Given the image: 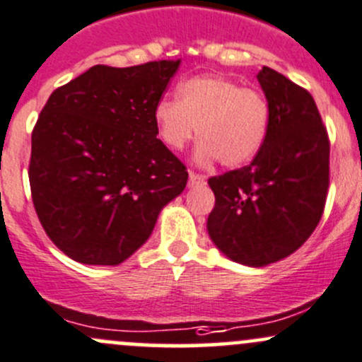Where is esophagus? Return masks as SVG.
Instances as JSON below:
<instances>
[{
	"instance_id": "obj_1",
	"label": "esophagus",
	"mask_w": 362,
	"mask_h": 362,
	"mask_svg": "<svg viewBox=\"0 0 362 362\" xmlns=\"http://www.w3.org/2000/svg\"><path fill=\"white\" fill-rule=\"evenodd\" d=\"M204 180H206V177H204V175L196 173V171H189V184L191 185L204 184Z\"/></svg>"
}]
</instances>
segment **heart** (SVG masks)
I'll use <instances>...</instances> for the list:
<instances>
[{
    "mask_svg": "<svg viewBox=\"0 0 362 362\" xmlns=\"http://www.w3.org/2000/svg\"><path fill=\"white\" fill-rule=\"evenodd\" d=\"M154 121L163 142L180 151L199 132L197 159H218L227 168L250 163L265 144L271 105L260 90L223 76H196L177 86V98H161Z\"/></svg>",
    "mask_w": 362,
    "mask_h": 362,
    "instance_id": "heart-1",
    "label": "heart"
}]
</instances>
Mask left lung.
Segmentation results:
<instances>
[{
    "label": "left lung",
    "mask_w": 362,
    "mask_h": 362,
    "mask_svg": "<svg viewBox=\"0 0 362 362\" xmlns=\"http://www.w3.org/2000/svg\"><path fill=\"white\" fill-rule=\"evenodd\" d=\"M271 128L251 165L208 180V234L238 264L264 267L296 251L317 227L329 185V136L312 95L262 67Z\"/></svg>",
    "instance_id": "8db88e82"
}]
</instances>
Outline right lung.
<instances>
[{
  "instance_id": "1",
  "label": "right lung",
  "mask_w": 362,
  "mask_h": 362,
  "mask_svg": "<svg viewBox=\"0 0 362 362\" xmlns=\"http://www.w3.org/2000/svg\"><path fill=\"white\" fill-rule=\"evenodd\" d=\"M178 66H93L41 109L30 136V196L47 235L72 260L124 262L185 189L187 168L156 136L154 121Z\"/></svg>"
}]
</instances>
